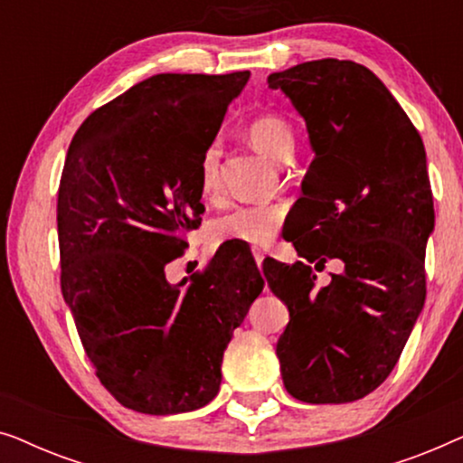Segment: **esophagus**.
I'll return each instance as SVG.
<instances>
[{"mask_svg":"<svg viewBox=\"0 0 463 463\" xmlns=\"http://www.w3.org/2000/svg\"><path fill=\"white\" fill-rule=\"evenodd\" d=\"M252 257H255V263H257V268H261V263H263V259H265V255L259 249H255L252 250Z\"/></svg>","mask_w":463,"mask_h":463,"instance_id":"esophagus-1","label":"esophagus"}]
</instances>
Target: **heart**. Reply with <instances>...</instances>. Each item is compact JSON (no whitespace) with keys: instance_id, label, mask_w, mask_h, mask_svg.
Returning <instances> with one entry per match:
<instances>
[{"instance_id":"b5f03b06","label":"heart","mask_w":463,"mask_h":463,"mask_svg":"<svg viewBox=\"0 0 463 463\" xmlns=\"http://www.w3.org/2000/svg\"><path fill=\"white\" fill-rule=\"evenodd\" d=\"M250 143L274 162H287L295 154V132L280 116H259L246 126ZM198 187L208 200L221 194V147L214 141L202 151L198 164ZM284 221L278 204H242L232 208L211 223V238L217 244L261 246L274 240Z\"/></svg>"}]
</instances>
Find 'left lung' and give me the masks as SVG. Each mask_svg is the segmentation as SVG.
Returning a JSON list of instances; mask_svg holds the SVG:
<instances>
[{"label":"left lung","instance_id":"left-lung-1","mask_svg":"<svg viewBox=\"0 0 463 463\" xmlns=\"http://www.w3.org/2000/svg\"><path fill=\"white\" fill-rule=\"evenodd\" d=\"M268 84L306 119L314 151L287 240L316 269L344 263L322 288L307 263H263L290 316L276 345L282 382L297 401L352 402L385 382L426 301V149L383 81L358 62H301Z\"/></svg>","mask_w":463,"mask_h":463}]
</instances>
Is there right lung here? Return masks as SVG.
Here are the masks:
<instances>
[{
  "label": "right lung",
  "mask_w": 463,
  "mask_h": 463,
  "mask_svg": "<svg viewBox=\"0 0 463 463\" xmlns=\"http://www.w3.org/2000/svg\"><path fill=\"white\" fill-rule=\"evenodd\" d=\"M249 78L151 75L90 113L69 145L61 290L100 383L138 413L211 402L233 328L263 290L250 250L230 246L187 287L164 271L200 223V156Z\"/></svg>",
  "instance_id": "right-lung-1"
}]
</instances>
